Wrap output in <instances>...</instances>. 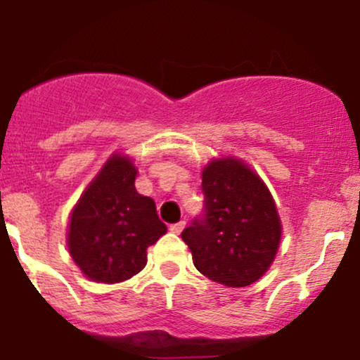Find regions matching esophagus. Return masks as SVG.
<instances>
[{
	"label": "esophagus",
	"instance_id": "esophagus-1",
	"mask_svg": "<svg viewBox=\"0 0 360 360\" xmlns=\"http://www.w3.org/2000/svg\"><path fill=\"white\" fill-rule=\"evenodd\" d=\"M185 229V221L184 220H180L179 224H173V225H169V231L173 232V234H180L181 231H184Z\"/></svg>",
	"mask_w": 360,
	"mask_h": 360
}]
</instances>
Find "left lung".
<instances>
[{
  "instance_id": "1",
  "label": "left lung",
  "mask_w": 360,
  "mask_h": 360,
  "mask_svg": "<svg viewBox=\"0 0 360 360\" xmlns=\"http://www.w3.org/2000/svg\"><path fill=\"white\" fill-rule=\"evenodd\" d=\"M205 217L181 239L202 276L231 288L258 281L272 265L283 236L276 201L265 181L234 155L211 159L202 168Z\"/></svg>"
}]
</instances>
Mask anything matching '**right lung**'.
<instances>
[{
	"instance_id": "obj_1",
	"label": "right lung",
	"mask_w": 360,
	"mask_h": 360,
	"mask_svg": "<svg viewBox=\"0 0 360 360\" xmlns=\"http://www.w3.org/2000/svg\"><path fill=\"white\" fill-rule=\"evenodd\" d=\"M135 162L114 153L72 207L68 248L94 283L114 284L146 266L147 248L166 234L150 198L136 192Z\"/></svg>"
}]
</instances>
